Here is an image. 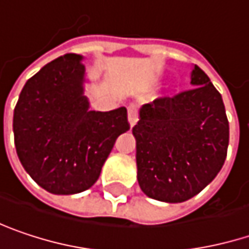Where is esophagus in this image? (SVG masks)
Listing matches in <instances>:
<instances>
[{
	"label": "esophagus",
	"mask_w": 249,
	"mask_h": 249,
	"mask_svg": "<svg viewBox=\"0 0 249 249\" xmlns=\"http://www.w3.org/2000/svg\"><path fill=\"white\" fill-rule=\"evenodd\" d=\"M138 107L135 106V104H131L129 107H128V120H129V124L131 126H134V125L137 124V121H138Z\"/></svg>",
	"instance_id": "obj_1"
}]
</instances>
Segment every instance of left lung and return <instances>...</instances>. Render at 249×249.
<instances>
[{
	"mask_svg": "<svg viewBox=\"0 0 249 249\" xmlns=\"http://www.w3.org/2000/svg\"><path fill=\"white\" fill-rule=\"evenodd\" d=\"M195 87L145 104L132 128L138 183L148 197L182 203L198 195L221 170L230 126L221 94L195 66Z\"/></svg>",
	"mask_w": 249,
	"mask_h": 249,
	"instance_id": "8db88e82",
	"label": "left lung"
}]
</instances>
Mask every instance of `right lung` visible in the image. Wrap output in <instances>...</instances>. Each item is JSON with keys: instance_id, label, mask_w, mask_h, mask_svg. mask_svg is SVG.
<instances>
[{"instance_id": "obj_1", "label": "right lung", "mask_w": 249, "mask_h": 249, "mask_svg": "<svg viewBox=\"0 0 249 249\" xmlns=\"http://www.w3.org/2000/svg\"><path fill=\"white\" fill-rule=\"evenodd\" d=\"M81 56L67 53L25 83L14 110V141L23 169L53 195H74L98 179L117 138L129 129L126 108L89 111Z\"/></svg>"}]
</instances>
